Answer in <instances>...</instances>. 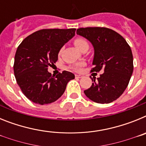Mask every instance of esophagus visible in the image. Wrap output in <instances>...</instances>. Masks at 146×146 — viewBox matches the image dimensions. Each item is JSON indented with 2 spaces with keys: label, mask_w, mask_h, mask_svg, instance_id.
Wrapping results in <instances>:
<instances>
[{
  "label": "esophagus",
  "mask_w": 146,
  "mask_h": 146,
  "mask_svg": "<svg viewBox=\"0 0 146 146\" xmlns=\"http://www.w3.org/2000/svg\"><path fill=\"white\" fill-rule=\"evenodd\" d=\"M75 77L76 78H82V76L79 75V74H75Z\"/></svg>",
  "instance_id": "obj_1"
}]
</instances>
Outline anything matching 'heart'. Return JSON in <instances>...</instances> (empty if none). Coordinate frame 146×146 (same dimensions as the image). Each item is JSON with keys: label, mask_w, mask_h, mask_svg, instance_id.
<instances>
[{"label": "heart", "mask_w": 146, "mask_h": 146, "mask_svg": "<svg viewBox=\"0 0 146 146\" xmlns=\"http://www.w3.org/2000/svg\"><path fill=\"white\" fill-rule=\"evenodd\" d=\"M74 45L76 46L77 49L79 50H80L81 49L83 48L84 47H86V46H88V44L86 42V40L83 39V38H77V39L74 40ZM61 53V50L59 52V55H60ZM81 66H82V64L78 63V64H76L75 65L73 66V69H74L75 71H79L80 69Z\"/></svg>", "instance_id": "b5f03b06"}]
</instances>
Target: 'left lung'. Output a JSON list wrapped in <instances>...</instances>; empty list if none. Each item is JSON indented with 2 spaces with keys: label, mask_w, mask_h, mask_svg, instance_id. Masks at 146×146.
<instances>
[{
  "label": "left lung",
  "mask_w": 146,
  "mask_h": 146,
  "mask_svg": "<svg viewBox=\"0 0 146 146\" xmlns=\"http://www.w3.org/2000/svg\"><path fill=\"white\" fill-rule=\"evenodd\" d=\"M77 34L84 37L94 47L91 72H104L84 91L88 98L99 104H108L120 97L133 72V55L129 45L119 33L107 28H81Z\"/></svg>",
  "instance_id": "1"
}]
</instances>
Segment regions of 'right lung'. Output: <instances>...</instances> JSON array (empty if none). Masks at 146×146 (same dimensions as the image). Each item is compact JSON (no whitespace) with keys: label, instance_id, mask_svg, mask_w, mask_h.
<instances>
[{"label":"right lung","instance_id":"right-lung-1","mask_svg":"<svg viewBox=\"0 0 146 146\" xmlns=\"http://www.w3.org/2000/svg\"><path fill=\"white\" fill-rule=\"evenodd\" d=\"M75 31L40 30L19 45L14 72L18 86L29 100L42 105L54 102L64 94L67 83L74 79V74L67 71L53 77L47 67L55 64L60 49L74 36Z\"/></svg>","mask_w":146,"mask_h":146}]
</instances>
